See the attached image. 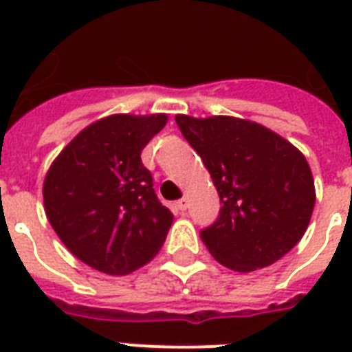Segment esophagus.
I'll list each match as a JSON object with an SVG mask.
<instances>
[{"label": "esophagus", "mask_w": 352, "mask_h": 352, "mask_svg": "<svg viewBox=\"0 0 352 352\" xmlns=\"http://www.w3.org/2000/svg\"><path fill=\"white\" fill-rule=\"evenodd\" d=\"M175 208L179 210V212H184V210L188 208V201H186V199H179V201H177V203H175Z\"/></svg>", "instance_id": "obj_1"}]
</instances>
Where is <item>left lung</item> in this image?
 <instances>
[{"label": "left lung", "mask_w": 352, "mask_h": 352, "mask_svg": "<svg viewBox=\"0 0 352 352\" xmlns=\"http://www.w3.org/2000/svg\"><path fill=\"white\" fill-rule=\"evenodd\" d=\"M221 197L219 217L201 239L223 267L252 272L289 254L305 234L316 190L300 149L257 122L177 115Z\"/></svg>", "instance_id": "obj_1"}]
</instances>
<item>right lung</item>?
Listing matches in <instances>:
<instances>
[{
	"mask_svg": "<svg viewBox=\"0 0 352 352\" xmlns=\"http://www.w3.org/2000/svg\"><path fill=\"white\" fill-rule=\"evenodd\" d=\"M166 122L162 113L100 118L47 171V219L67 250L98 272H135L164 245L173 214L157 199L140 153Z\"/></svg>",
	"mask_w": 352,
	"mask_h": 352,
	"instance_id": "1",
	"label": "right lung"
}]
</instances>
